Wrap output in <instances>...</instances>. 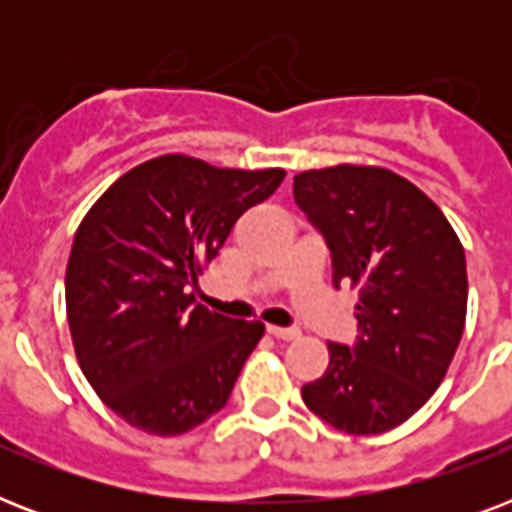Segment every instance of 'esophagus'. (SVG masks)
<instances>
[{
  "mask_svg": "<svg viewBox=\"0 0 512 512\" xmlns=\"http://www.w3.org/2000/svg\"><path fill=\"white\" fill-rule=\"evenodd\" d=\"M268 335H273L276 340H297V337H300V329H295V327H268Z\"/></svg>",
  "mask_w": 512,
  "mask_h": 512,
  "instance_id": "obj_1",
  "label": "esophagus"
}]
</instances>
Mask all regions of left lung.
Returning a JSON list of instances; mask_svg holds the SVG:
<instances>
[{
  "mask_svg": "<svg viewBox=\"0 0 512 512\" xmlns=\"http://www.w3.org/2000/svg\"><path fill=\"white\" fill-rule=\"evenodd\" d=\"M295 201L332 252L335 287L358 289V337L329 342L303 401L332 428L374 436L406 422L452 364L468 313L465 249L444 212L382 167L295 175Z\"/></svg>",
  "mask_w": 512,
  "mask_h": 512,
  "instance_id": "1",
  "label": "left lung"
}]
</instances>
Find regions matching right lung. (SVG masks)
Masks as SVG:
<instances>
[{"instance_id": "add662e5", "label": "right lung", "mask_w": 512, "mask_h": 512, "mask_svg": "<svg viewBox=\"0 0 512 512\" xmlns=\"http://www.w3.org/2000/svg\"><path fill=\"white\" fill-rule=\"evenodd\" d=\"M284 175L156 156L84 215L66 268L68 329L87 382L127 425L180 436L225 406L265 324L207 311L191 287Z\"/></svg>"}]
</instances>
